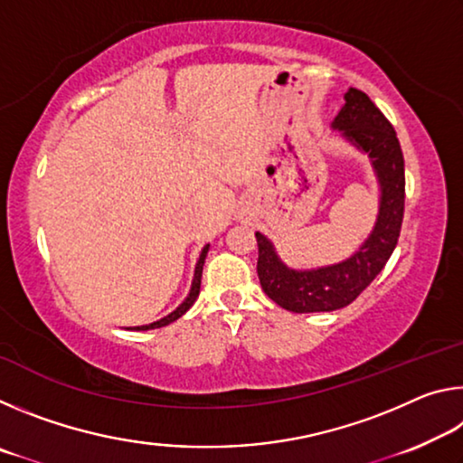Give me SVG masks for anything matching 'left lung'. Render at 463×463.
I'll return each mask as SVG.
<instances>
[{
  "label": "left lung",
  "instance_id": "left-lung-1",
  "mask_svg": "<svg viewBox=\"0 0 463 463\" xmlns=\"http://www.w3.org/2000/svg\"><path fill=\"white\" fill-rule=\"evenodd\" d=\"M333 128L370 155L380 182V213L370 237L349 260L326 268L289 269L271 241L255 232L263 292L289 312H331L347 307L372 284L394 250L404 216V156L396 130L364 91L349 88Z\"/></svg>",
  "mask_w": 463,
  "mask_h": 463
}]
</instances>
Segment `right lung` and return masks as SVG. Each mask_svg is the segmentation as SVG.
<instances>
[{
    "label": "right lung",
    "mask_w": 463,
    "mask_h": 463,
    "mask_svg": "<svg viewBox=\"0 0 463 463\" xmlns=\"http://www.w3.org/2000/svg\"><path fill=\"white\" fill-rule=\"evenodd\" d=\"M208 247H210V245H206V247L202 249V253H200V260H198V263H195V271H194L192 289H190V294H187L185 300H184L182 304H179V307H177L174 312H171V315L163 317L161 320H156V323H151V325L135 326V331H148V328H161V326H165V325H169V323H174V320H177L179 317L185 315V312L192 308V304L195 302V298H198V294H200V284H202V269H203V261H206V255H208Z\"/></svg>",
    "instance_id": "right-lung-1"
}]
</instances>
